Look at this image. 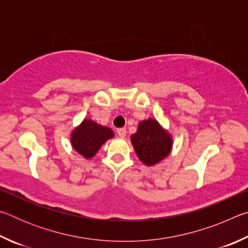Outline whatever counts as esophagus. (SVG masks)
I'll list each match as a JSON object with an SVG mask.
<instances>
[{"label":"esophagus","mask_w":248,"mask_h":248,"mask_svg":"<svg viewBox=\"0 0 248 248\" xmlns=\"http://www.w3.org/2000/svg\"><path fill=\"white\" fill-rule=\"evenodd\" d=\"M125 133H127V131H125L124 128H119L118 130H117V134H118V137H120V138H124Z\"/></svg>","instance_id":"34e87169"}]
</instances>
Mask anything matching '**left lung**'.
Listing matches in <instances>:
<instances>
[{"label": "left lung", "instance_id": "left-lung-1", "mask_svg": "<svg viewBox=\"0 0 248 248\" xmlns=\"http://www.w3.org/2000/svg\"><path fill=\"white\" fill-rule=\"evenodd\" d=\"M131 141L138 157L146 165H154L162 161L171 148L169 133L153 119L140 123L137 132L131 136Z\"/></svg>", "mask_w": 248, "mask_h": 248}]
</instances>
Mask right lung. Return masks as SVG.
<instances>
[{
    "instance_id": "right-lung-1",
    "label": "right lung",
    "mask_w": 248,
    "mask_h": 248,
    "mask_svg": "<svg viewBox=\"0 0 248 248\" xmlns=\"http://www.w3.org/2000/svg\"><path fill=\"white\" fill-rule=\"evenodd\" d=\"M114 137V132L107 127L99 125L92 120H84L78 129H75L71 141L75 151L84 157H93L98 149L108 139Z\"/></svg>"
}]
</instances>
